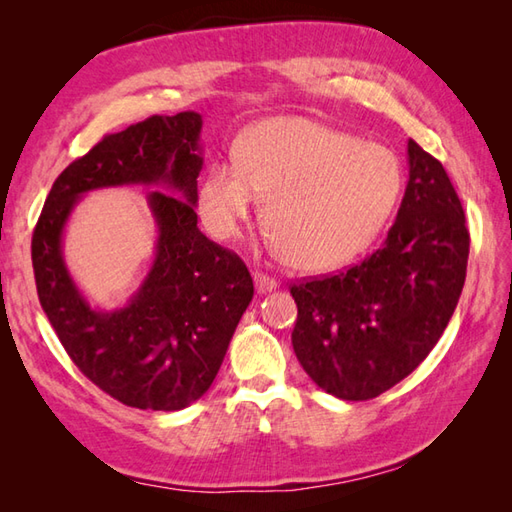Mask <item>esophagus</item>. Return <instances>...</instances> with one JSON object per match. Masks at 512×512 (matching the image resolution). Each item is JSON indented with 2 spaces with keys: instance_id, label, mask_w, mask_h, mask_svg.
I'll list each match as a JSON object with an SVG mask.
<instances>
[{
  "instance_id": "34e87169",
  "label": "esophagus",
  "mask_w": 512,
  "mask_h": 512,
  "mask_svg": "<svg viewBox=\"0 0 512 512\" xmlns=\"http://www.w3.org/2000/svg\"><path fill=\"white\" fill-rule=\"evenodd\" d=\"M253 279H255V290L259 292V295H266V292H273L277 288V279L262 273V270H255Z\"/></svg>"
}]
</instances>
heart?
<instances>
[{
  "label": "heart",
  "instance_id": "b5f03b06",
  "mask_svg": "<svg viewBox=\"0 0 512 512\" xmlns=\"http://www.w3.org/2000/svg\"><path fill=\"white\" fill-rule=\"evenodd\" d=\"M394 151L306 118H275L250 132L239 160L204 173L200 211L211 231L235 237L264 195V226L299 270L347 264L374 242L402 193Z\"/></svg>",
  "mask_w": 512,
  "mask_h": 512
}]
</instances>
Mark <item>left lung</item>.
<instances>
[{"instance_id": "left-lung-1", "label": "left lung", "mask_w": 512, "mask_h": 512, "mask_svg": "<svg viewBox=\"0 0 512 512\" xmlns=\"http://www.w3.org/2000/svg\"><path fill=\"white\" fill-rule=\"evenodd\" d=\"M409 182L385 244L361 264L290 286L292 347L328 394L369 400L436 347L462 295L469 228L442 162L409 140Z\"/></svg>"}]
</instances>
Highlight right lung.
I'll return each instance as SVG.
<instances>
[{
	"mask_svg": "<svg viewBox=\"0 0 512 512\" xmlns=\"http://www.w3.org/2000/svg\"><path fill=\"white\" fill-rule=\"evenodd\" d=\"M202 116H149L107 134L54 180L32 233L37 295L72 363L118 402L178 411L217 376L239 319L253 299V277L233 250L198 228ZM123 183H162L150 192L159 244L155 266L127 307L89 308L60 253L64 222L80 195Z\"/></svg>",
	"mask_w": 512,
	"mask_h": 512,
	"instance_id": "1",
	"label": "right lung"
}]
</instances>
